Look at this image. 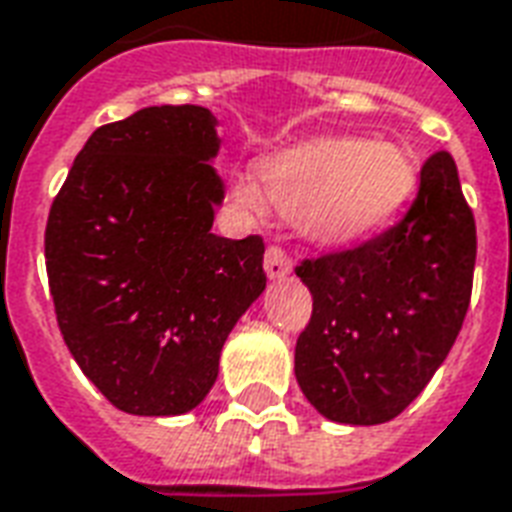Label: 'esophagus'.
Segmentation results:
<instances>
[{"mask_svg": "<svg viewBox=\"0 0 512 512\" xmlns=\"http://www.w3.org/2000/svg\"><path fill=\"white\" fill-rule=\"evenodd\" d=\"M290 268H293V260L287 255L282 246L271 244L266 249V274L268 279H285L290 274Z\"/></svg>", "mask_w": 512, "mask_h": 512, "instance_id": "esophagus-1", "label": "esophagus"}]
</instances>
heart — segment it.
<instances>
[{
	"label": "heart",
	"mask_w": 512,
	"mask_h": 512,
	"mask_svg": "<svg viewBox=\"0 0 512 512\" xmlns=\"http://www.w3.org/2000/svg\"><path fill=\"white\" fill-rule=\"evenodd\" d=\"M266 198L287 217H301L314 238L350 244L377 233L407 206L418 187L412 154L393 140L317 138L260 165ZM244 208L263 206L252 181H238Z\"/></svg>",
	"instance_id": "b5f03b06"
}]
</instances>
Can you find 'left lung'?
<instances>
[{
	"mask_svg": "<svg viewBox=\"0 0 512 512\" xmlns=\"http://www.w3.org/2000/svg\"><path fill=\"white\" fill-rule=\"evenodd\" d=\"M478 236L456 162L434 151L407 214L363 244L306 257L312 317L295 377L314 410L374 426L407 410L448 358L472 298Z\"/></svg>",
	"mask_w": 512,
	"mask_h": 512,
	"instance_id": "left-lung-1",
	"label": "left lung"
}]
</instances>
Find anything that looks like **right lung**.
Masks as SVG:
<instances>
[{
    "label": "right lung",
    "mask_w": 512,
    "mask_h": 512,
    "mask_svg": "<svg viewBox=\"0 0 512 512\" xmlns=\"http://www.w3.org/2000/svg\"><path fill=\"white\" fill-rule=\"evenodd\" d=\"M217 151L208 108H143L92 132L48 214L56 323L121 412L198 407L227 333L266 290L263 238L211 233L225 198Z\"/></svg>",
    "instance_id": "1"
}]
</instances>
